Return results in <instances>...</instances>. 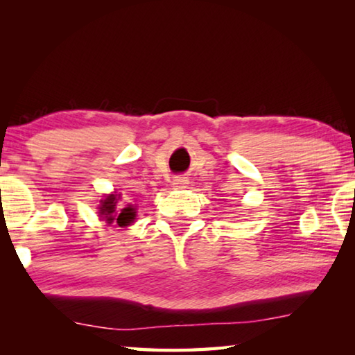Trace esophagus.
I'll use <instances>...</instances> for the list:
<instances>
[{
	"instance_id": "1",
	"label": "esophagus",
	"mask_w": 355,
	"mask_h": 355,
	"mask_svg": "<svg viewBox=\"0 0 355 355\" xmlns=\"http://www.w3.org/2000/svg\"><path fill=\"white\" fill-rule=\"evenodd\" d=\"M172 184L175 186V188H186V184H188V180H186L184 177H175V178H173Z\"/></svg>"
}]
</instances>
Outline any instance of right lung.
<instances>
[{
  "mask_svg": "<svg viewBox=\"0 0 355 355\" xmlns=\"http://www.w3.org/2000/svg\"><path fill=\"white\" fill-rule=\"evenodd\" d=\"M120 194H110L103 200H100V218L106 220V224H116L119 227H128L136 219V208L133 205H127L123 208H117V202Z\"/></svg>",
  "mask_w": 355,
  "mask_h": 355,
  "instance_id": "obj_1",
  "label": "right lung"
}]
</instances>
